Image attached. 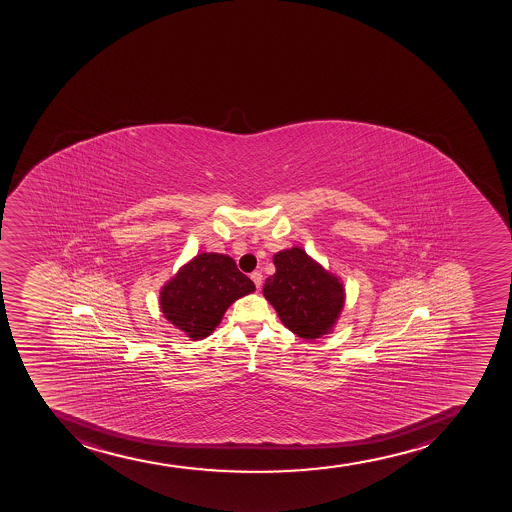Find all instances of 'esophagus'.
Instances as JSON below:
<instances>
[{"mask_svg": "<svg viewBox=\"0 0 512 512\" xmlns=\"http://www.w3.org/2000/svg\"><path fill=\"white\" fill-rule=\"evenodd\" d=\"M251 280H253L254 285H256V288H259L261 286V283H263V273L261 271H253L251 273Z\"/></svg>", "mask_w": 512, "mask_h": 512, "instance_id": "obj_1", "label": "esophagus"}]
</instances>
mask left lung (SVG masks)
<instances>
[{
    "instance_id": "obj_1",
    "label": "left lung",
    "mask_w": 512,
    "mask_h": 512,
    "mask_svg": "<svg viewBox=\"0 0 512 512\" xmlns=\"http://www.w3.org/2000/svg\"><path fill=\"white\" fill-rule=\"evenodd\" d=\"M275 275L263 286L286 329L302 339L329 334L344 307V286L339 278L315 263L302 248L275 254Z\"/></svg>"
}]
</instances>
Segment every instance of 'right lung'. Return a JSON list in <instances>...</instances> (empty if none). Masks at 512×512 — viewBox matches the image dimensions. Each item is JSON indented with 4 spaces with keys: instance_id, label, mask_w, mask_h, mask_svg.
I'll use <instances>...</instances> for the list:
<instances>
[{
    "instance_id": "obj_1",
    "label": "right lung",
    "mask_w": 512,
    "mask_h": 512,
    "mask_svg": "<svg viewBox=\"0 0 512 512\" xmlns=\"http://www.w3.org/2000/svg\"><path fill=\"white\" fill-rule=\"evenodd\" d=\"M256 290L226 254L202 253L185 264L160 293L168 322L192 340L205 339L237 298Z\"/></svg>"
}]
</instances>
